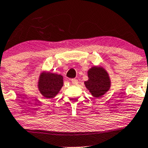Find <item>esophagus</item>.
I'll return each mask as SVG.
<instances>
[{
  "label": "esophagus",
  "mask_w": 148,
  "mask_h": 148,
  "mask_svg": "<svg viewBox=\"0 0 148 148\" xmlns=\"http://www.w3.org/2000/svg\"><path fill=\"white\" fill-rule=\"evenodd\" d=\"M71 81H72V84H74V85H76V84H78V80L76 79H71Z\"/></svg>",
  "instance_id": "esophagus-1"
}]
</instances>
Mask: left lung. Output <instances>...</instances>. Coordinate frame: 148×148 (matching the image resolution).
Instances as JSON below:
<instances>
[{
  "mask_svg": "<svg viewBox=\"0 0 148 148\" xmlns=\"http://www.w3.org/2000/svg\"><path fill=\"white\" fill-rule=\"evenodd\" d=\"M88 80L85 86L94 97H101L111 87V80L108 72L102 67H92L88 72Z\"/></svg>",
  "mask_w": 148,
  "mask_h": 148,
  "instance_id": "8db88e82",
  "label": "left lung"
}]
</instances>
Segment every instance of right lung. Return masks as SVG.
<instances>
[{
	"label": "right lung",
	"mask_w": 148,
	"mask_h": 148,
	"mask_svg": "<svg viewBox=\"0 0 148 148\" xmlns=\"http://www.w3.org/2000/svg\"><path fill=\"white\" fill-rule=\"evenodd\" d=\"M63 86V77L60 74L51 72H42L38 81V89L46 98L56 96Z\"/></svg>",
	"instance_id": "right-lung-1"
}]
</instances>
